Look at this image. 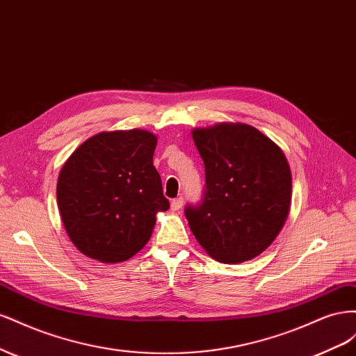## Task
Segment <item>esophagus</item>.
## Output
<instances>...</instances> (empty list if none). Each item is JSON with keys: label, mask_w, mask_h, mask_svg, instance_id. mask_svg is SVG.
<instances>
[{"label": "esophagus", "mask_w": 356, "mask_h": 356, "mask_svg": "<svg viewBox=\"0 0 356 356\" xmlns=\"http://www.w3.org/2000/svg\"><path fill=\"white\" fill-rule=\"evenodd\" d=\"M182 203H184V199H182V197L172 199V202H170V209H172V211H178V209L182 207Z\"/></svg>", "instance_id": "obj_1"}]
</instances>
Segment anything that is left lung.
I'll use <instances>...</instances> for the list:
<instances>
[{"label": "left lung", "mask_w": 356, "mask_h": 356, "mask_svg": "<svg viewBox=\"0 0 356 356\" xmlns=\"http://www.w3.org/2000/svg\"><path fill=\"white\" fill-rule=\"evenodd\" d=\"M193 141L207 181L200 202L184 209L193 234L222 263L260 255L289 212L291 170L282 149L242 123L195 129Z\"/></svg>", "instance_id": "left-lung-1"}]
</instances>
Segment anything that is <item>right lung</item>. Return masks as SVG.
<instances>
[{"instance_id": "1", "label": "right lung", "mask_w": 356, "mask_h": 356, "mask_svg": "<svg viewBox=\"0 0 356 356\" xmlns=\"http://www.w3.org/2000/svg\"><path fill=\"white\" fill-rule=\"evenodd\" d=\"M157 138L147 131L102 132L62 166L58 207L70 239L84 255L118 263L148 242L156 213L169 209L153 166Z\"/></svg>"}]
</instances>
